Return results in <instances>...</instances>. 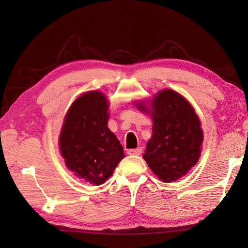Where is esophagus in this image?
Returning a JSON list of instances; mask_svg holds the SVG:
<instances>
[{
  "mask_svg": "<svg viewBox=\"0 0 248 248\" xmlns=\"http://www.w3.org/2000/svg\"><path fill=\"white\" fill-rule=\"evenodd\" d=\"M141 153H142V149L141 148L128 150V154H130V155H140Z\"/></svg>",
  "mask_w": 248,
  "mask_h": 248,
  "instance_id": "esophagus-1",
  "label": "esophagus"
}]
</instances>
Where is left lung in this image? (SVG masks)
<instances>
[{
    "label": "left lung",
    "mask_w": 248,
    "mask_h": 248,
    "mask_svg": "<svg viewBox=\"0 0 248 248\" xmlns=\"http://www.w3.org/2000/svg\"><path fill=\"white\" fill-rule=\"evenodd\" d=\"M138 108L146 110L143 104ZM151 116L153 133L143 158L159 179L170 183L186 175L198 161L203 141L200 121L191 105L171 90L153 98Z\"/></svg>",
    "instance_id": "obj_1"
}]
</instances>
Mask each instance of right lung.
Instances as JSON below:
<instances>
[{
	"label": "right lung",
	"mask_w": 248,
	"mask_h": 248,
	"mask_svg": "<svg viewBox=\"0 0 248 248\" xmlns=\"http://www.w3.org/2000/svg\"><path fill=\"white\" fill-rule=\"evenodd\" d=\"M108 107L100 92L79 96L65 116L59 139L68 169L96 186L106 182L124 157L119 140L107 127Z\"/></svg>",
	"instance_id": "obj_1"
}]
</instances>
